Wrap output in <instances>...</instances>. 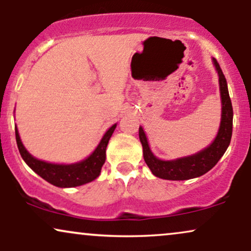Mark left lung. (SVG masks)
I'll return each mask as SVG.
<instances>
[{"label": "left lung", "instance_id": "obj_1", "mask_svg": "<svg viewBox=\"0 0 251 251\" xmlns=\"http://www.w3.org/2000/svg\"><path fill=\"white\" fill-rule=\"evenodd\" d=\"M212 61H214L216 71L218 73V77H220L218 80H220L222 100V118L218 133L214 142L198 153L177 158L175 160H162L152 153L145 132L140 126L139 139L143 145L144 160L155 177L168 180H185L201 177L214 168L229 146L232 135V114H234L232 113V105L229 92H227L226 76H224L217 60L212 59Z\"/></svg>", "mask_w": 251, "mask_h": 251}]
</instances>
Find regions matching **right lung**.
<instances>
[{
  "label": "right lung",
  "instance_id": "add662e5",
  "mask_svg": "<svg viewBox=\"0 0 251 251\" xmlns=\"http://www.w3.org/2000/svg\"><path fill=\"white\" fill-rule=\"evenodd\" d=\"M116 127L117 124L111 126L103 134L102 139L100 140L99 145L94 150L93 153L86 159L75 164H51L36 159L25 150L20 139L19 131L16 127L15 135L20 154L35 174L47 180L48 183L59 186V188H74V186L89 183L99 177L100 171H101L103 163L106 160V148H107L108 140L113 134Z\"/></svg>",
  "mask_w": 251,
  "mask_h": 251
}]
</instances>
